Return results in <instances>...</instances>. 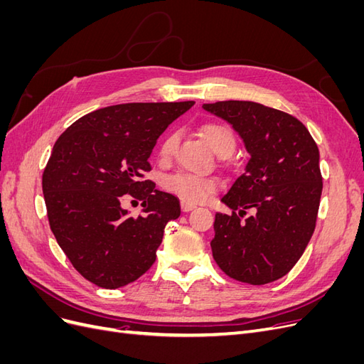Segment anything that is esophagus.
<instances>
[{"label":"esophagus","instance_id":"1","mask_svg":"<svg viewBox=\"0 0 364 364\" xmlns=\"http://www.w3.org/2000/svg\"><path fill=\"white\" fill-rule=\"evenodd\" d=\"M181 208H182V211H183V213H188V211H193V209H194L196 206H194V205H191V203L182 202V203H181Z\"/></svg>","mask_w":364,"mask_h":364}]
</instances>
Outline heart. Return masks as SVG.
<instances>
[{
  "mask_svg": "<svg viewBox=\"0 0 364 364\" xmlns=\"http://www.w3.org/2000/svg\"><path fill=\"white\" fill-rule=\"evenodd\" d=\"M202 135L208 146L218 156H229L235 149V135L226 124L206 123L202 126ZM178 135L168 134L159 144L158 155L162 161H168L176 149ZM164 186L186 203H202L218 190V181L209 176L188 171H176L164 179Z\"/></svg>",
  "mask_w": 364,
  "mask_h": 364,
  "instance_id": "b5f03b06",
  "label": "heart"
}]
</instances>
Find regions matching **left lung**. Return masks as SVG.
Listing matches in <instances>:
<instances>
[{"mask_svg":"<svg viewBox=\"0 0 364 364\" xmlns=\"http://www.w3.org/2000/svg\"><path fill=\"white\" fill-rule=\"evenodd\" d=\"M202 107L226 119L250 155L222 197L232 214H215L213 257L237 281H277L302 257L314 232L322 194L317 144L299 119L278 109L240 100ZM249 208L252 215L243 219Z\"/></svg>","mask_w":364,"mask_h":364,"instance_id":"obj_1","label":"left lung"}]
</instances>
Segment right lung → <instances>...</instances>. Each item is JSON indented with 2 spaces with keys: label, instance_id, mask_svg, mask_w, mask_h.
Segmentation results:
<instances>
[{
  "label": "right lung",
  "instance_id": "right-lung-1",
  "mask_svg": "<svg viewBox=\"0 0 364 364\" xmlns=\"http://www.w3.org/2000/svg\"><path fill=\"white\" fill-rule=\"evenodd\" d=\"M194 102L124 103L97 109L56 141L42 174L50 228L83 278L103 289L136 281L156 259L164 228L181 215L179 199L142 176L167 126ZM143 200L132 218L124 194Z\"/></svg>",
  "mask_w": 364,
  "mask_h": 364
}]
</instances>
